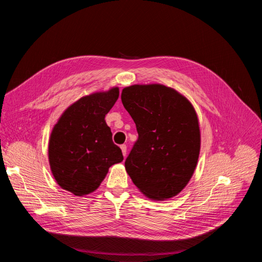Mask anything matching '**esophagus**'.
<instances>
[{"label":"esophagus","instance_id":"34e87169","mask_svg":"<svg viewBox=\"0 0 262 262\" xmlns=\"http://www.w3.org/2000/svg\"><path fill=\"white\" fill-rule=\"evenodd\" d=\"M120 148H121V150H122L123 156L125 157V156H126V145H125V144H122V145L120 146Z\"/></svg>","mask_w":262,"mask_h":262}]
</instances>
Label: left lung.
<instances>
[{
	"mask_svg": "<svg viewBox=\"0 0 262 262\" xmlns=\"http://www.w3.org/2000/svg\"><path fill=\"white\" fill-rule=\"evenodd\" d=\"M121 100L139 134L124 162L126 172L149 199L175 196L192 177L199 158L194 108L177 91L161 84L125 87Z\"/></svg>",
	"mask_w": 262,
	"mask_h": 262,
	"instance_id": "8db88e82",
	"label": "left lung"
}]
</instances>
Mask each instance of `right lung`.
<instances>
[{
	"label": "right lung",
	"mask_w": 262,
	"mask_h": 262,
	"mask_svg": "<svg viewBox=\"0 0 262 262\" xmlns=\"http://www.w3.org/2000/svg\"><path fill=\"white\" fill-rule=\"evenodd\" d=\"M118 97V87L82 97L63 113L51 132L52 175L61 188L75 195L95 191L110 166L123 160L105 121Z\"/></svg>",
	"instance_id": "1"
}]
</instances>
